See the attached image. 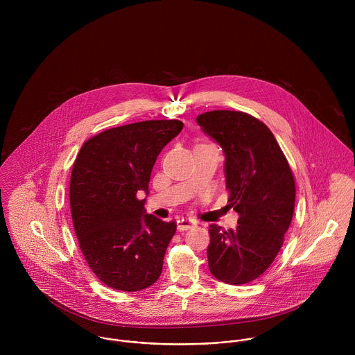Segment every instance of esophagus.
I'll use <instances>...</instances> for the list:
<instances>
[{"instance_id":"34e87169","label":"esophagus","mask_w":355,"mask_h":355,"mask_svg":"<svg viewBox=\"0 0 355 355\" xmlns=\"http://www.w3.org/2000/svg\"><path fill=\"white\" fill-rule=\"evenodd\" d=\"M196 225H197V221L193 220V218H184L183 217V218L178 220V230L179 231H187V230H190Z\"/></svg>"}]
</instances>
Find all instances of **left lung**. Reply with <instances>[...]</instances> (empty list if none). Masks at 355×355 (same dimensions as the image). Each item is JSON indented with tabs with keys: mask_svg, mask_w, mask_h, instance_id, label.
Masks as SVG:
<instances>
[{
	"mask_svg": "<svg viewBox=\"0 0 355 355\" xmlns=\"http://www.w3.org/2000/svg\"><path fill=\"white\" fill-rule=\"evenodd\" d=\"M197 123L224 152L228 202L239 214L235 230L209 227V269L220 282L246 284L283 246L295 206L293 171L270 130L252 114L211 110Z\"/></svg>",
	"mask_w": 355,
	"mask_h": 355,
	"instance_id": "obj_1",
	"label": "left lung"
}]
</instances>
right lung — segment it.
<instances>
[{"mask_svg": "<svg viewBox=\"0 0 355 355\" xmlns=\"http://www.w3.org/2000/svg\"><path fill=\"white\" fill-rule=\"evenodd\" d=\"M183 128L148 120L106 130L86 141L71 173L69 203L79 248L102 283L120 291L150 287L162 272L175 221L145 210L158 154Z\"/></svg>", "mask_w": 355, "mask_h": 355, "instance_id": "obj_1", "label": "right lung"}]
</instances>
